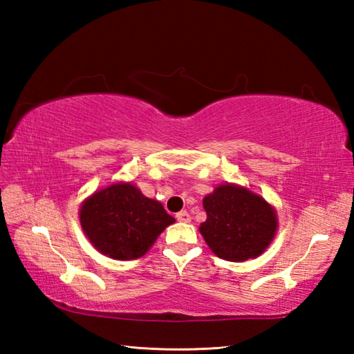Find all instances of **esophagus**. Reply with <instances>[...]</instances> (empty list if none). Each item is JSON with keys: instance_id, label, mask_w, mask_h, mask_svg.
Returning <instances> with one entry per match:
<instances>
[{"instance_id": "34e87169", "label": "esophagus", "mask_w": 354, "mask_h": 354, "mask_svg": "<svg viewBox=\"0 0 354 354\" xmlns=\"http://www.w3.org/2000/svg\"><path fill=\"white\" fill-rule=\"evenodd\" d=\"M176 220L178 221H183V223H189V221L192 220V217H190V214L187 211H181V212L176 214Z\"/></svg>"}]
</instances>
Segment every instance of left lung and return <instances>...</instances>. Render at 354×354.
<instances>
[{
  "mask_svg": "<svg viewBox=\"0 0 354 354\" xmlns=\"http://www.w3.org/2000/svg\"><path fill=\"white\" fill-rule=\"evenodd\" d=\"M207 218L200 232L220 259L243 262L261 256L278 231V215L262 195L226 183L203 198Z\"/></svg>",
  "mask_w": 354,
  "mask_h": 354,
  "instance_id": "obj_1",
  "label": "left lung"
}]
</instances>
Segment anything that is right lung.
<instances>
[{
  "mask_svg": "<svg viewBox=\"0 0 354 354\" xmlns=\"http://www.w3.org/2000/svg\"><path fill=\"white\" fill-rule=\"evenodd\" d=\"M80 223L93 248L111 259L145 256L175 218L162 203L148 198L133 183H112L82 201Z\"/></svg>",
  "mask_w": 354,
  "mask_h": 354,
  "instance_id": "right-lung-1",
  "label": "right lung"
}]
</instances>
